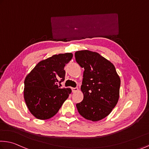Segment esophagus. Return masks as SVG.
<instances>
[{
    "mask_svg": "<svg viewBox=\"0 0 149 149\" xmlns=\"http://www.w3.org/2000/svg\"><path fill=\"white\" fill-rule=\"evenodd\" d=\"M77 91H78V88H77V87H73L72 88L73 92H77Z\"/></svg>",
    "mask_w": 149,
    "mask_h": 149,
    "instance_id": "esophagus-1",
    "label": "esophagus"
}]
</instances>
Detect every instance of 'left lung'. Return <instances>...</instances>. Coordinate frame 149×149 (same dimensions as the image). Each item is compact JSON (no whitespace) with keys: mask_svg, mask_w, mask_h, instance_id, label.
Masks as SVG:
<instances>
[{"mask_svg":"<svg viewBox=\"0 0 149 149\" xmlns=\"http://www.w3.org/2000/svg\"><path fill=\"white\" fill-rule=\"evenodd\" d=\"M75 58L84 68L81 86L84 100L76 104L77 111L87 120L100 121L116 106L121 79L114 65L97 52L87 49L77 51Z\"/></svg>","mask_w":149,"mask_h":149,"instance_id":"8db88e82","label":"left lung"}]
</instances>
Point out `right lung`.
<instances>
[{"mask_svg":"<svg viewBox=\"0 0 149 149\" xmlns=\"http://www.w3.org/2000/svg\"><path fill=\"white\" fill-rule=\"evenodd\" d=\"M72 57V53L56 54L40 61L26 77L24 97L36 119L54 117L72 93L70 88H60L58 85L64 81V67Z\"/></svg>","mask_w":149,"mask_h":149,"instance_id":"obj_1","label":"right lung"}]
</instances>
